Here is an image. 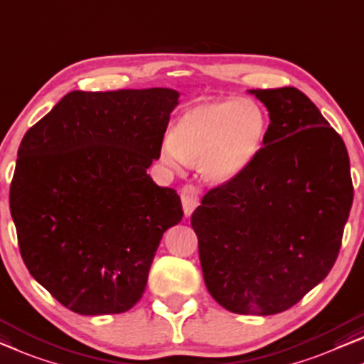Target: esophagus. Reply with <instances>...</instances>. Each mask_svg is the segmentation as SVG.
<instances>
[{
	"label": "esophagus",
	"mask_w": 364,
	"mask_h": 364,
	"mask_svg": "<svg viewBox=\"0 0 364 364\" xmlns=\"http://www.w3.org/2000/svg\"><path fill=\"white\" fill-rule=\"evenodd\" d=\"M181 200H182L183 212H186V215L188 217V215H192L193 210L197 208L200 203L198 187H195L193 183H186L181 191Z\"/></svg>",
	"instance_id": "obj_1"
}]
</instances>
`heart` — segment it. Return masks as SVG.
<instances>
[{
	"label": "heart",
	"instance_id": "heart-1",
	"mask_svg": "<svg viewBox=\"0 0 364 364\" xmlns=\"http://www.w3.org/2000/svg\"><path fill=\"white\" fill-rule=\"evenodd\" d=\"M266 128L264 113L251 100H208L178 118L162 146V159L176 169L200 162L207 181L228 182L259 154Z\"/></svg>",
	"mask_w": 364,
	"mask_h": 364
}]
</instances>
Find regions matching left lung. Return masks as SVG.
<instances>
[{"label":"left lung","instance_id":"left-lung-1","mask_svg":"<svg viewBox=\"0 0 364 364\" xmlns=\"http://www.w3.org/2000/svg\"><path fill=\"white\" fill-rule=\"evenodd\" d=\"M271 123L246 169L210 188L191 223L208 292L226 310L274 315L322 282L353 203L341 136L294 87L250 90Z\"/></svg>","mask_w":364,"mask_h":364}]
</instances>
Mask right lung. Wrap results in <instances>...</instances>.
Instances as JSON below:
<instances>
[{"instance_id": "add662e5", "label": "right lung", "mask_w": 364, "mask_h": 364, "mask_svg": "<svg viewBox=\"0 0 364 364\" xmlns=\"http://www.w3.org/2000/svg\"><path fill=\"white\" fill-rule=\"evenodd\" d=\"M178 93L72 92L24 134L9 208L28 271L80 315L123 314L143 297L156 250L183 210L147 167Z\"/></svg>"}]
</instances>
